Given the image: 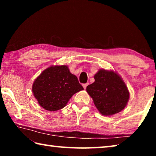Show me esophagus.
Segmentation results:
<instances>
[{
	"instance_id": "1",
	"label": "esophagus",
	"mask_w": 156,
	"mask_h": 156,
	"mask_svg": "<svg viewBox=\"0 0 156 156\" xmlns=\"http://www.w3.org/2000/svg\"><path fill=\"white\" fill-rule=\"evenodd\" d=\"M88 84H89V83H84V84H83V86L84 89H86V88H87V87Z\"/></svg>"
}]
</instances>
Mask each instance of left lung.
Here are the masks:
<instances>
[{
    "label": "left lung",
    "instance_id": "left-lung-1",
    "mask_svg": "<svg viewBox=\"0 0 156 156\" xmlns=\"http://www.w3.org/2000/svg\"><path fill=\"white\" fill-rule=\"evenodd\" d=\"M94 79V83L87 87V91L101 114L112 115L121 112L127 103L129 93L120 76L113 72L100 70Z\"/></svg>",
    "mask_w": 156,
    "mask_h": 156
}]
</instances>
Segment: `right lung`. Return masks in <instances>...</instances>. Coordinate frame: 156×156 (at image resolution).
Wrapping results in <instances>:
<instances>
[{"label": "right lung", "instance_id": "1", "mask_svg": "<svg viewBox=\"0 0 156 156\" xmlns=\"http://www.w3.org/2000/svg\"><path fill=\"white\" fill-rule=\"evenodd\" d=\"M83 89L77 77L70 73L66 65L47 68L32 86L39 105L51 112L62 109L73 94Z\"/></svg>", "mask_w": 156, "mask_h": 156}]
</instances>
